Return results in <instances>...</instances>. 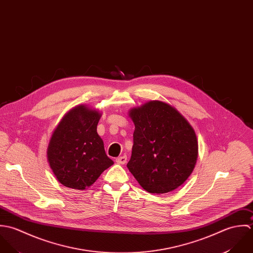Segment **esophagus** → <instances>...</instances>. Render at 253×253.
I'll return each mask as SVG.
<instances>
[{
	"label": "esophagus",
	"instance_id": "esophagus-1",
	"mask_svg": "<svg viewBox=\"0 0 253 253\" xmlns=\"http://www.w3.org/2000/svg\"><path fill=\"white\" fill-rule=\"evenodd\" d=\"M115 160H116V162L118 164H125L127 162V156L126 155H122V156L117 157Z\"/></svg>",
	"mask_w": 253,
	"mask_h": 253
}]
</instances>
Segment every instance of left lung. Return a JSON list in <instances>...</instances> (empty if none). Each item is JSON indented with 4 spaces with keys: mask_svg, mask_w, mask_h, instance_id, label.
Returning a JSON list of instances; mask_svg holds the SVG:
<instances>
[{
    "mask_svg": "<svg viewBox=\"0 0 253 253\" xmlns=\"http://www.w3.org/2000/svg\"><path fill=\"white\" fill-rule=\"evenodd\" d=\"M130 116L135 131L128 169L151 194L174 191L189 178L197 162L194 129L174 107L162 101L134 108Z\"/></svg>",
    "mask_w": 253,
    "mask_h": 253,
    "instance_id": "1",
    "label": "left lung"
}]
</instances>
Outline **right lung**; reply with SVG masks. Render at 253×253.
Here are the masks:
<instances>
[{"label":"right lung","mask_w":253,"mask_h":253,"mask_svg":"<svg viewBox=\"0 0 253 253\" xmlns=\"http://www.w3.org/2000/svg\"><path fill=\"white\" fill-rule=\"evenodd\" d=\"M100 117L85 105L76 106L51 136L48 160L56 179L67 188L85 190L113 164L97 133Z\"/></svg>","instance_id":"1"}]
</instances>
